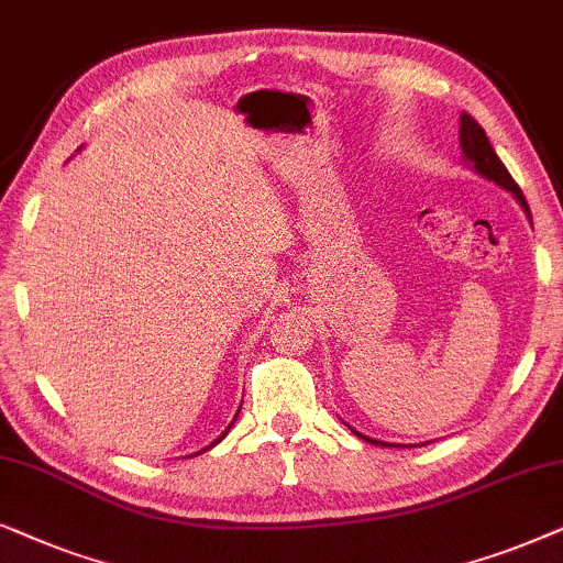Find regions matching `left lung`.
Masks as SVG:
<instances>
[{
	"instance_id": "1",
	"label": "left lung",
	"mask_w": 563,
	"mask_h": 563,
	"mask_svg": "<svg viewBox=\"0 0 563 563\" xmlns=\"http://www.w3.org/2000/svg\"><path fill=\"white\" fill-rule=\"evenodd\" d=\"M459 129H461L459 131V139H461L463 154H466V159L474 164V169L478 172V175H484L486 179H494V183L505 187V190L515 192V198L520 200L522 208H526L528 216H530V208L526 203V198H522L520 187H517L512 175H509L507 167H505V164H501V159L497 156V152H494V148H492L489 139H486V133H484L482 125H478L476 120L468 115V112H461V125H459ZM352 432H355V430H352ZM355 434H357V438L368 440V443L386 445V443H380V440H371V438H365V434H360V432H355Z\"/></svg>"
}]
</instances>
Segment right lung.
Wrapping results in <instances>:
<instances>
[{
    "instance_id": "add662e5",
    "label": "right lung",
    "mask_w": 563,
    "mask_h": 563,
    "mask_svg": "<svg viewBox=\"0 0 563 563\" xmlns=\"http://www.w3.org/2000/svg\"><path fill=\"white\" fill-rule=\"evenodd\" d=\"M223 434H227V432H223ZM223 434H221V438H219V440H216V443H221V440H223ZM216 443H213V445H216Z\"/></svg>"
}]
</instances>
